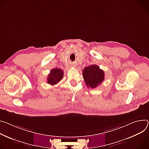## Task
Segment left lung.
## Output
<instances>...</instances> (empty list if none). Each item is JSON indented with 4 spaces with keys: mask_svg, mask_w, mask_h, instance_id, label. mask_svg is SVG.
<instances>
[{
    "mask_svg": "<svg viewBox=\"0 0 149 149\" xmlns=\"http://www.w3.org/2000/svg\"><path fill=\"white\" fill-rule=\"evenodd\" d=\"M85 83L88 87L96 88L104 79V72L99 66L92 65L86 67L83 71Z\"/></svg>",
    "mask_w": 149,
    "mask_h": 149,
    "instance_id": "left-lung-1",
    "label": "left lung"
}]
</instances>
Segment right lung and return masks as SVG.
<instances>
[{
    "instance_id": "1",
    "label": "right lung",
    "mask_w": 149,
    "mask_h": 149,
    "mask_svg": "<svg viewBox=\"0 0 149 149\" xmlns=\"http://www.w3.org/2000/svg\"><path fill=\"white\" fill-rule=\"evenodd\" d=\"M63 70L58 68L52 69L48 75L47 83L50 85H55L63 78Z\"/></svg>"
}]
</instances>
